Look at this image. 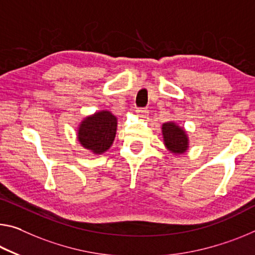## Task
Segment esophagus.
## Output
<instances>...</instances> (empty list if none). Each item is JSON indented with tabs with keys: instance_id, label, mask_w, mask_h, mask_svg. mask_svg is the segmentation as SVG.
I'll return each instance as SVG.
<instances>
[{
	"instance_id": "obj_1",
	"label": "esophagus",
	"mask_w": 255,
	"mask_h": 255,
	"mask_svg": "<svg viewBox=\"0 0 255 255\" xmlns=\"http://www.w3.org/2000/svg\"><path fill=\"white\" fill-rule=\"evenodd\" d=\"M137 116L140 117V118H145L148 115V110L146 108H137L136 109Z\"/></svg>"
}]
</instances>
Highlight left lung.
Here are the masks:
<instances>
[{"instance_id": "obj_1", "label": "left lung", "mask_w": 255, "mask_h": 255, "mask_svg": "<svg viewBox=\"0 0 255 255\" xmlns=\"http://www.w3.org/2000/svg\"><path fill=\"white\" fill-rule=\"evenodd\" d=\"M162 135L164 144L169 151L175 154H181L188 148V137L183 128L175 123L162 125Z\"/></svg>"}]
</instances>
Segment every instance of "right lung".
I'll return each mask as SVG.
<instances>
[{
  "mask_svg": "<svg viewBox=\"0 0 255 255\" xmlns=\"http://www.w3.org/2000/svg\"><path fill=\"white\" fill-rule=\"evenodd\" d=\"M117 118L110 111H100L85 118L78 129V140L85 148L102 154L113 143Z\"/></svg>",
  "mask_w": 255,
  "mask_h": 255,
  "instance_id": "obj_1",
  "label": "right lung"
}]
</instances>
